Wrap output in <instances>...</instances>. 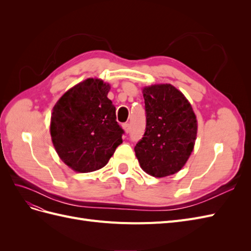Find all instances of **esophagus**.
I'll use <instances>...</instances> for the list:
<instances>
[{"mask_svg": "<svg viewBox=\"0 0 251 251\" xmlns=\"http://www.w3.org/2000/svg\"><path fill=\"white\" fill-rule=\"evenodd\" d=\"M123 127H124V130H125L126 133H128V132H130V130H131L130 124H124V125H123Z\"/></svg>", "mask_w": 251, "mask_h": 251, "instance_id": "obj_1", "label": "esophagus"}]
</instances>
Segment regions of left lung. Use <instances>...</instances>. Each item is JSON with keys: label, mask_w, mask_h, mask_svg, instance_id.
<instances>
[{"label": "left lung", "mask_w": 251, "mask_h": 251, "mask_svg": "<svg viewBox=\"0 0 251 251\" xmlns=\"http://www.w3.org/2000/svg\"><path fill=\"white\" fill-rule=\"evenodd\" d=\"M142 93L147 126L135 154L147 174L170 176L183 168L194 150L196 115L185 96L170 83L146 87Z\"/></svg>", "instance_id": "8db88e82"}]
</instances>
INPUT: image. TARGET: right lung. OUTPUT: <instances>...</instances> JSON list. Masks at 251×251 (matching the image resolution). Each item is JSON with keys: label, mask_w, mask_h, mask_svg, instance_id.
Masks as SVG:
<instances>
[{"label": "right lung", "mask_w": 251, "mask_h": 251, "mask_svg": "<svg viewBox=\"0 0 251 251\" xmlns=\"http://www.w3.org/2000/svg\"><path fill=\"white\" fill-rule=\"evenodd\" d=\"M109 91V83L88 78L68 90L53 108V146L59 158L75 172L103 168L123 143L125 131L116 121Z\"/></svg>", "instance_id": "obj_1"}]
</instances>
